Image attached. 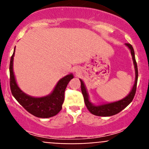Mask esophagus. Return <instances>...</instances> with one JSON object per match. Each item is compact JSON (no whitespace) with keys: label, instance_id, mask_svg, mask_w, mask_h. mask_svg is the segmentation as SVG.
Here are the masks:
<instances>
[{"label":"esophagus","instance_id":"obj_1","mask_svg":"<svg viewBox=\"0 0 149 149\" xmlns=\"http://www.w3.org/2000/svg\"><path fill=\"white\" fill-rule=\"evenodd\" d=\"M76 70V71H78V68H76V70Z\"/></svg>","mask_w":149,"mask_h":149}]
</instances>
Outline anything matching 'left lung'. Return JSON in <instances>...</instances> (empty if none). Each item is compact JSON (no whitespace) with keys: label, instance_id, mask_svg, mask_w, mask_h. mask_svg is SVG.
<instances>
[{"label":"left lung","instance_id":"obj_1","mask_svg":"<svg viewBox=\"0 0 149 149\" xmlns=\"http://www.w3.org/2000/svg\"><path fill=\"white\" fill-rule=\"evenodd\" d=\"M125 45L130 48V52H131V55L132 56H133L135 69H136V81H135L134 86H133V88H132L130 94H129L127 97H125V98L123 99L122 100H120V101L118 102H115L106 104L100 105V106H94V105H93L90 102L89 100H88V94H87L85 86H84V82L82 81V80L80 79L81 88V92L82 94H83L84 102H85V104L88 110L89 111L91 114H93V115L102 117H108L116 115V114L121 112L123 109H125L129 104L133 101V98H134L135 94H136V88H137L138 76H139L137 63H136V58H135V52L133 46L130 44H129V43H126Z\"/></svg>","mask_w":149,"mask_h":149}]
</instances>
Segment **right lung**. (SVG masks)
Returning <instances> with one entry per match:
<instances>
[{
  "label": "right lung",
  "mask_w": 149,
  "mask_h": 149,
  "mask_svg": "<svg viewBox=\"0 0 149 149\" xmlns=\"http://www.w3.org/2000/svg\"><path fill=\"white\" fill-rule=\"evenodd\" d=\"M13 53L10 58V88L12 95L17 102L30 114L37 118H48L56 115L62 109V104L65 98V90L68 82L73 78L72 74L68 75L58 81L52 93L41 98H34L26 95L16 84L13 72Z\"/></svg>",
  "instance_id": "1"
}]
</instances>
